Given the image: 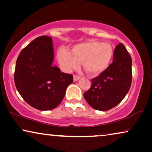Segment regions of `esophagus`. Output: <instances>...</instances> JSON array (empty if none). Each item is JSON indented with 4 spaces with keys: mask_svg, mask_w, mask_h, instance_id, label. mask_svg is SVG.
<instances>
[{
    "mask_svg": "<svg viewBox=\"0 0 152 152\" xmlns=\"http://www.w3.org/2000/svg\"><path fill=\"white\" fill-rule=\"evenodd\" d=\"M79 79H80V77H79L78 75H73V80H74V81H77Z\"/></svg>",
    "mask_w": 152,
    "mask_h": 152,
    "instance_id": "esophagus-1",
    "label": "esophagus"
}]
</instances>
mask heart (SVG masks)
<instances>
[{
	"mask_svg": "<svg viewBox=\"0 0 152 152\" xmlns=\"http://www.w3.org/2000/svg\"><path fill=\"white\" fill-rule=\"evenodd\" d=\"M113 56L114 49L110 43L88 41L74 46L71 53L66 49H60L58 60L65 71L70 72L77 69L82 62L87 73L96 75L109 67Z\"/></svg>",
	"mask_w": 152,
	"mask_h": 152,
	"instance_id": "1",
	"label": "heart"
}]
</instances>
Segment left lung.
<instances>
[{
  "mask_svg": "<svg viewBox=\"0 0 152 152\" xmlns=\"http://www.w3.org/2000/svg\"><path fill=\"white\" fill-rule=\"evenodd\" d=\"M91 81L83 96L94 109L108 110L124 99L132 83V58L123 44L114 49L113 63Z\"/></svg>",
  "mask_w": 152,
  "mask_h": 152,
  "instance_id": "obj_1",
  "label": "left lung"
}]
</instances>
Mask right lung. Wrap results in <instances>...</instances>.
<instances>
[{"mask_svg":"<svg viewBox=\"0 0 152 152\" xmlns=\"http://www.w3.org/2000/svg\"><path fill=\"white\" fill-rule=\"evenodd\" d=\"M51 38L39 36L21 50L16 60L14 82L23 99L39 110L58 106L67 87L73 81L72 75L61 72L53 64Z\"/></svg>","mask_w":152,"mask_h":152,"instance_id":"1","label":"right lung"}]
</instances>
